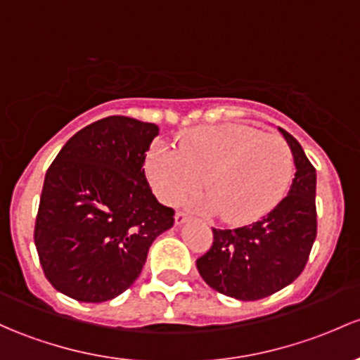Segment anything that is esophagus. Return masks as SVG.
<instances>
[{"label":"esophagus","mask_w":360,"mask_h":360,"mask_svg":"<svg viewBox=\"0 0 360 360\" xmlns=\"http://www.w3.org/2000/svg\"><path fill=\"white\" fill-rule=\"evenodd\" d=\"M188 217H190V215H188V212L177 210V212H176V224H177V226L183 224V222L188 221Z\"/></svg>","instance_id":"34e87169"}]
</instances>
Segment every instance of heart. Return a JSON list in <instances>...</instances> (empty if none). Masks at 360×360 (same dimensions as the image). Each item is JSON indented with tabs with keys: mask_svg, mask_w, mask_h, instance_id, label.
Masks as SVG:
<instances>
[{
	"mask_svg": "<svg viewBox=\"0 0 360 360\" xmlns=\"http://www.w3.org/2000/svg\"><path fill=\"white\" fill-rule=\"evenodd\" d=\"M146 174L169 205L205 184L209 193L195 200L196 207L221 212L229 224H248L274 209L288 190L293 155L281 136L245 124L200 126L181 132L179 150L153 145Z\"/></svg>",
	"mask_w": 360,
	"mask_h": 360,
	"instance_id": "obj_1",
	"label": "heart"
}]
</instances>
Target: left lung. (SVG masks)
Returning <instances> with one entry per match:
<instances>
[{
    "label": "left lung",
    "mask_w": 360,
    "mask_h": 360,
    "mask_svg": "<svg viewBox=\"0 0 360 360\" xmlns=\"http://www.w3.org/2000/svg\"><path fill=\"white\" fill-rule=\"evenodd\" d=\"M279 131L297 167L288 195L260 221L236 229L212 228V247L196 260L210 288L243 302L266 298L293 283L307 264L317 234L316 169L300 143Z\"/></svg>",
    "instance_id": "left-lung-1"
}]
</instances>
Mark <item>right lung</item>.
Instances as JSON below:
<instances>
[{"instance_id": "right-lung-1", "label": "right lung", "mask_w": 360, "mask_h": 360, "mask_svg": "<svg viewBox=\"0 0 360 360\" xmlns=\"http://www.w3.org/2000/svg\"><path fill=\"white\" fill-rule=\"evenodd\" d=\"M155 124L112 115L65 143L44 177L34 243L44 276L77 302L100 304L141 274L151 243L172 228L157 202L145 158Z\"/></svg>"}]
</instances>
